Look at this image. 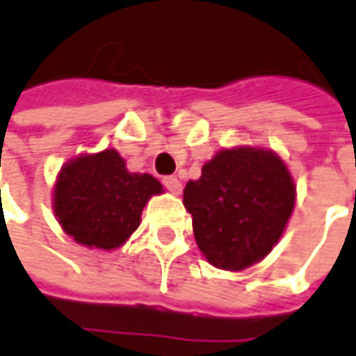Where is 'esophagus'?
I'll return each instance as SVG.
<instances>
[{"instance_id": "esophagus-1", "label": "esophagus", "mask_w": 356, "mask_h": 356, "mask_svg": "<svg viewBox=\"0 0 356 356\" xmlns=\"http://www.w3.org/2000/svg\"><path fill=\"white\" fill-rule=\"evenodd\" d=\"M163 185L169 188V193L173 195H179L181 193V181L177 177H165L163 179Z\"/></svg>"}]
</instances>
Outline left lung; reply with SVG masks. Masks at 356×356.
I'll list each match as a JSON object with an SVG mask.
<instances>
[{
  "instance_id": "left-lung-1",
  "label": "left lung",
  "mask_w": 356,
  "mask_h": 356,
  "mask_svg": "<svg viewBox=\"0 0 356 356\" xmlns=\"http://www.w3.org/2000/svg\"><path fill=\"white\" fill-rule=\"evenodd\" d=\"M183 204L204 259L238 273L261 263L279 243L296 207V183L273 149L222 147L200 177L188 181Z\"/></svg>"
}]
</instances>
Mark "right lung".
Returning a JSON list of instances; mask_svg holds the SVG:
<instances>
[{
	"instance_id": "1",
	"label": "right lung",
	"mask_w": 356,
	"mask_h": 356,
	"mask_svg": "<svg viewBox=\"0 0 356 356\" xmlns=\"http://www.w3.org/2000/svg\"><path fill=\"white\" fill-rule=\"evenodd\" d=\"M165 193L149 173H132L115 147L79 154L58 171L52 210L60 228L89 249L115 251L142 222L147 200Z\"/></svg>"
}]
</instances>
